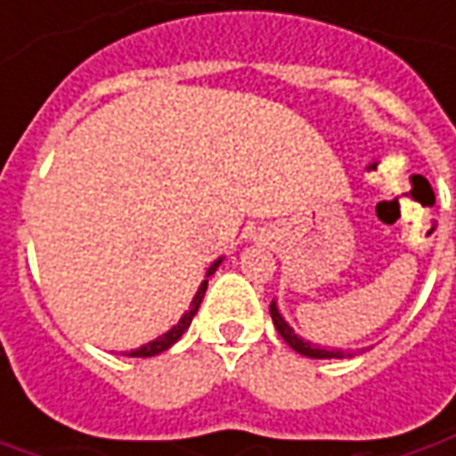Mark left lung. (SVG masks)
I'll return each instance as SVG.
<instances>
[{"instance_id":"obj_1","label":"left lung","mask_w":456,"mask_h":456,"mask_svg":"<svg viewBox=\"0 0 456 456\" xmlns=\"http://www.w3.org/2000/svg\"><path fill=\"white\" fill-rule=\"evenodd\" d=\"M270 315H273V322H275L277 333L282 336V340L290 346L295 354L305 355V358H354L355 351H340V348H325V346H318V343H310L305 338H300L295 330H292V325L285 318H282V313H280V307L273 300V305H270Z\"/></svg>"}]
</instances>
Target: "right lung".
I'll return each instance as SVG.
<instances>
[{
	"instance_id": "right-lung-1",
	"label": "right lung",
	"mask_w": 456,
	"mask_h": 456,
	"mask_svg": "<svg viewBox=\"0 0 456 456\" xmlns=\"http://www.w3.org/2000/svg\"><path fill=\"white\" fill-rule=\"evenodd\" d=\"M222 259L224 257H219V259H214L212 265H209V270H207V277L201 280V285H199V290L197 295H194V300H191V305H189V310L183 313L179 318V322L176 325H171L168 330H166L164 336H159V338H153V340H149L146 346H141V348H135V351H128L126 355H131V358H151V355H159V354H164V351H168L176 340H179L183 333H186V328L191 325V321H194V315H197V310L199 305H201V300H204V292H207V285H209V277L216 273V267L222 265Z\"/></svg>"
}]
</instances>
